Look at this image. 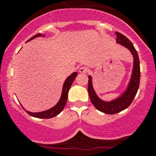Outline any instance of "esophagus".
<instances>
[{
  "instance_id": "1",
  "label": "esophagus",
  "mask_w": 156,
  "mask_h": 156,
  "mask_svg": "<svg viewBox=\"0 0 156 156\" xmlns=\"http://www.w3.org/2000/svg\"><path fill=\"white\" fill-rule=\"evenodd\" d=\"M86 72H87V69H86L85 67H81V68L79 69L80 73L84 74V73H86Z\"/></svg>"
}]
</instances>
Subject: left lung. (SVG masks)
Listing matches in <instances>:
<instances>
[{
  "instance_id": "left-lung-1",
  "label": "left lung",
  "mask_w": 156,
  "mask_h": 156,
  "mask_svg": "<svg viewBox=\"0 0 156 156\" xmlns=\"http://www.w3.org/2000/svg\"><path fill=\"white\" fill-rule=\"evenodd\" d=\"M117 35L116 42L117 44L122 45L125 48L128 49L132 53L133 57V66L132 70L131 77L128 85L125 90V92L115 100L111 101H104L99 98L97 94H96L93 87L92 77L90 75L88 76V93L89 97L95 108L99 111L104 112L106 114L113 115L119 112L122 110L125 109L131 104L132 101L134 99L140 85V60L137 52L133 47V44L130 42L127 37L119 32H115Z\"/></svg>"
}]
</instances>
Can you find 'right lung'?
<instances>
[{
    "mask_svg": "<svg viewBox=\"0 0 156 156\" xmlns=\"http://www.w3.org/2000/svg\"><path fill=\"white\" fill-rule=\"evenodd\" d=\"M40 36H44L42 35L41 34H37L34 36L31 37L29 40H28L27 41H29L32 40V39L35 38V37H40ZM77 75H78V73L76 72H73L72 75H70L68 78L66 79V81H64L63 86H62V94H61V97L59 99V102L56 103V105H55L53 107L50 108V109L46 110V111L40 112H31L27 111L26 110V112L29 115L32 116V117L38 118V119H50V118H53L56 116L57 115H59L61 112L63 110L64 107H65L66 104L67 99H68V93L69 89H70L71 86H72V83H73L74 80L76 78ZM22 106V105H21Z\"/></svg>",
    "mask_w": 156,
    "mask_h": 156,
    "instance_id": "add662e5",
    "label": "right lung"
}]
</instances>
